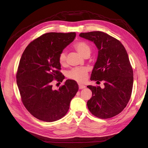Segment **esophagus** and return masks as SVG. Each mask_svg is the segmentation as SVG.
I'll list each match as a JSON object with an SVG mask.
<instances>
[{
	"instance_id": "34e87169",
	"label": "esophagus",
	"mask_w": 148,
	"mask_h": 148,
	"mask_svg": "<svg viewBox=\"0 0 148 148\" xmlns=\"http://www.w3.org/2000/svg\"><path fill=\"white\" fill-rule=\"evenodd\" d=\"M78 86H79V89H84V88H86V86H85L84 85L82 84H79Z\"/></svg>"
}]
</instances>
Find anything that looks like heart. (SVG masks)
<instances>
[{"instance_id": "heart-1", "label": "heart", "mask_w": 148, "mask_h": 148, "mask_svg": "<svg viewBox=\"0 0 148 148\" xmlns=\"http://www.w3.org/2000/svg\"><path fill=\"white\" fill-rule=\"evenodd\" d=\"M74 47L80 55L84 57L86 54H90L91 47L89 44L84 41H79L75 44ZM60 64L64 65L66 62V53L62 51L59 56ZM88 70L86 68H74L67 73V77L69 78L75 80L78 82L83 83L86 81L88 78Z\"/></svg>"}]
</instances>
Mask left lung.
Segmentation results:
<instances>
[{"label": "left lung", "mask_w": 148, "mask_h": 148, "mask_svg": "<svg viewBox=\"0 0 148 148\" xmlns=\"http://www.w3.org/2000/svg\"><path fill=\"white\" fill-rule=\"evenodd\" d=\"M79 36L93 42L98 49L91 80L104 83V88L87 86L92 94L87 102L88 109L98 118L113 117L125 109L132 95L133 71L127 51L119 40L101 31Z\"/></svg>", "instance_id": "left-lung-1"}]
</instances>
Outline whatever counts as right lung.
Listing matches in <instances>:
<instances>
[{
    "instance_id": "right-lung-1",
    "label": "right lung",
    "mask_w": 148,
    "mask_h": 148,
    "mask_svg": "<svg viewBox=\"0 0 148 148\" xmlns=\"http://www.w3.org/2000/svg\"><path fill=\"white\" fill-rule=\"evenodd\" d=\"M75 33H48L31 42L21 56L16 73V83L21 101L36 119L52 122L68 112L71 99L78 90L77 83L67 79L63 86L53 89L52 82L65 78L59 56L72 42Z\"/></svg>"
}]
</instances>
